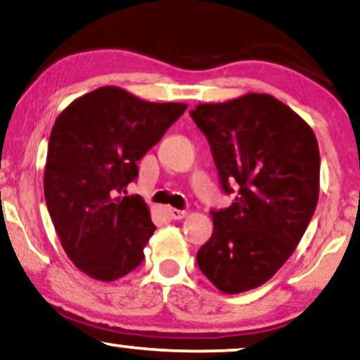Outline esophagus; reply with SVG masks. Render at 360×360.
Masks as SVG:
<instances>
[{
  "mask_svg": "<svg viewBox=\"0 0 360 360\" xmlns=\"http://www.w3.org/2000/svg\"><path fill=\"white\" fill-rule=\"evenodd\" d=\"M167 214H169V217H171V219H174V220H179V219H183L184 215H186V210H179V209H169V210H167Z\"/></svg>",
  "mask_w": 360,
  "mask_h": 360,
  "instance_id": "esophagus-1",
  "label": "esophagus"
}]
</instances>
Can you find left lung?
Returning <instances> with one entry per match:
<instances>
[{"instance_id": "1", "label": "left lung", "mask_w": 360, "mask_h": 360, "mask_svg": "<svg viewBox=\"0 0 360 360\" xmlns=\"http://www.w3.org/2000/svg\"><path fill=\"white\" fill-rule=\"evenodd\" d=\"M191 118L207 138L227 209L210 210L199 270L233 295L270 280L295 252L319 195V148L300 115L266 94L202 103ZM236 191H233V189Z\"/></svg>"}]
</instances>
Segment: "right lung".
I'll list each match as a JSON object with an SVG mask.
<instances>
[{
	"label": "right lung",
	"instance_id": "right-lung-1",
	"mask_svg": "<svg viewBox=\"0 0 360 360\" xmlns=\"http://www.w3.org/2000/svg\"><path fill=\"white\" fill-rule=\"evenodd\" d=\"M186 108L102 87L57 117L47 145V210L67 255L95 280L122 278L145 258L156 230L150 210L140 195L120 194L138 177L136 162Z\"/></svg>",
	"mask_w": 360,
	"mask_h": 360
}]
</instances>
